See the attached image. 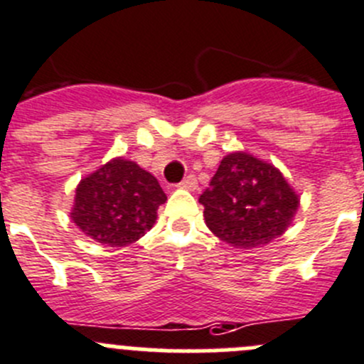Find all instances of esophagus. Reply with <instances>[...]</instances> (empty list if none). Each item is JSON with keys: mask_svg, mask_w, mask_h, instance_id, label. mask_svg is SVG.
I'll return each mask as SVG.
<instances>
[{"mask_svg": "<svg viewBox=\"0 0 364 364\" xmlns=\"http://www.w3.org/2000/svg\"><path fill=\"white\" fill-rule=\"evenodd\" d=\"M197 179H196V176H186L185 179H183L181 183H179V188H183V190H190V192H196L197 190Z\"/></svg>", "mask_w": 364, "mask_h": 364, "instance_id": "esophagus-1", "label": "esophagus"}]
</instances>
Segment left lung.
Returning <instances> with one entry per match:
<instances>
[{"label":"left lung","instance_id":"obj_1","mask_svg":"<svg viewBox=\"0 0 364 364\" xmlns=\"http://www.w3.org/2000/svg\"><path fill=\"white\" fill-rule=\"evenodd\" d=\"M199 203L215 236L235 249H254L290 228L301 197L276 165L235 151L222 158Z\"/></svg>","mask_w":364,"mask_h":364}]
</instances>
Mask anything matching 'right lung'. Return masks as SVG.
<instances>
[{
	"label": "right lung",
	"mask_w": 364,
	"mask_h": 364,
	"mask_svg": "<svg viewBox=\"0 0 364 364\" xmlns=\"http://www.w3.org/2000/svg\"><path fill=\"white\" fill-rule=\"evenodd\" d=\"M165 200L167 196L151 172L119 156L77 183L70 218L96 242L126 247L153 228Z\"/></svg>",
	"instance_id": "obj_1"
}]
</instances>
